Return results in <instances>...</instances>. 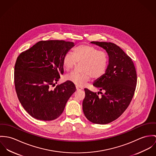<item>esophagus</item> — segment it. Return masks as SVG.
Instances as JSON below:
<instances>
[{"instance_id": "obj_1", "label": "esophagus", "mask_w": 156, "mask_h": 156, "mask_svg": "<svg viewBox=\"0 0 156 156\" xmlns=\"http://www.w3.org/2000/svg\"><path fill=\"white\" fill-rule=\"evenodd\" d=\"M76 89L77 90H83V88H81V87H80L79 86H76Z\"/></svg>"}]
</instances>
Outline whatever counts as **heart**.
Masks as SVG:
<instances>
[{"label": "heart", "instance_id": "b5f03b06", "mask_svg": "<svg viewBox=\"0 0 156 156\" xmlns=\"http://www.w3.org/2000/svg\"><path fill=\"white\" fill-rule=\"evenodd\" d=\"M73 55L66 53L62 60L64 69L69 71L73 69L76 62L81 63L80 73L71 72L66 76V80L77 86H84L90 78L96 80L105 73L108 66V55L103 50L89 45H81L76 47L72 52Z\"/></svg>", "mask_w": 156, "mask_h": 156}]
</instances>
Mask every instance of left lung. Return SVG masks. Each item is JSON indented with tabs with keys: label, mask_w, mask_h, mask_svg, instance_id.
<instances>
[{
	"label": "left lung",
	"mask_w": 156,
	"mask_h": 156,
	"mask_svg": "<svg viewBox=\"0 0 156 156\" xmlns=\"http://www.w3.org/2000/svg\"><path fill=\"white\" fill-rule=\"evenodd\" d=\"M91 43L106 50L109 63L105 73L93 84L100 91L96 94L84 89L83 109L89 121L106 124L117 119L129 106L135 93L137 75L131 58L119 46L106 42ZM99 93L101 97L97 95Z\"/></svg>",
	"instance_id": "left-lung-1"
}]
</instances>
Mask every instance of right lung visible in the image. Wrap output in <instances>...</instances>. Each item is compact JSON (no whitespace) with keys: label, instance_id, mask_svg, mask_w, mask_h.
Listing matches in <instances>:
<instances>
[{"label":"right lung","instance_id":"right-lung-1","mask_svg":"<svg viewBox=\"0 0 156 156\" xmlns=\"http://www.w3.org/2000/svg\"><path fill=\"white\" fill-rule=\"evenodd\" d=\"M75 46L72 42L41 41L18 57L14 83L20 102L32 117L50 121L57 119L76 91L66 81L51 90L63 74V58Z\"/></svg>","mask_w":156,"mask_h":156}]
</instances>
